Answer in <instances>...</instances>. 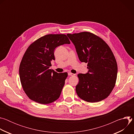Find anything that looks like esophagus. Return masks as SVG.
<instances>
[{
	"label": "esophagus",
	"mask_w": 134,
	"mask_h": 134,
	"mask_svg": "<svg viewBox=\"0 0 134 134\" xmlns=\"http://www.w3.org/2000/svg\"><path fill=\"white\" fill-rule=\"evenodd\" d=\"M68 74L69 76H75V74H72V73H71V72H69L68 73Z\"/></svg>",
	"instance_id": "esophagus-1"
}]
</instances>
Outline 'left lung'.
<instances>
[{
	"label": "left lung",
	"instance_id": "1",
	"mask_svg": "<svg viewBox=\"0 0 134 134\" xmlns=\"http://www.w3.org/2000/svg\"><path fill=\"white\" fill-rule=\"evenodd\" d=\"M67 35L74 44L80 60L87 63L88 72L77 75L78 96L92 103L105 99L115 86L117 77V64L111 49L101 38L90 32Z\"/></svg>",
	"mask_w": 134,
	"mask_h": 134
}]
</instances>
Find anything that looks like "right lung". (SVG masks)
I'll return each instance as SVG.
<instances>
[{
	"label": "right lung",
	"mask_w": 134,
	"mask_h": 134,
	"mask_svg": "<svg viewBox=\"0 0 134 134\" xmlns=\"http://www.w3.org/2000/svg\"><path fill=\"white\" fill-rule=\"evenodd\" d=\"M70 43L66 35L51 34L41 37L28 47L19 74L23 90L31 100L46 104L59 98L68 73H58L49 67L55 60V48Z\"/></svg>",
	"instance_id": "1"
}]
</instances>
